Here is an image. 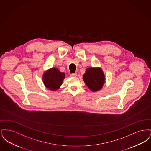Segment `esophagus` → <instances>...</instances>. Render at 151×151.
Instances as JSON below:
<instances>
[{
	"label": "esophagus",
	"mask_w": 151,
	"mask_h": 151,
	"mask_svg": "<svg viewBox=\"0 0 151 151\" xmlns=\"http://www.w3.org/2000/svg\"><path fill=\"white\" fill-rule=\"evenodd\" d=\"M76 75H77L76 73H71V74H70V76H71V77H76Z\"/></svg>",
	"instance_id": "esophagus-1"
}]
</instances>
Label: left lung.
Segmentation results:
<instances>
[{"label": "left lung", "mask_w": 151, "mask_h": 151, "mask_svg": "<svg viewBox=\"0 0 151 151\" xmlns=\"http://www.w3.org/2000/svg\"><path fill=\"white\" fill-rule=\"evenodd\" d=\"M83 79L86 86L92 92L100 90L105 81L104 73L99 67L87 68Z\"/></svg>", "instance_id": "left-lung-1"}]
</instances>
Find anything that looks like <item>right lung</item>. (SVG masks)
<instances>
[{"mask_svg":"<svg viewBox=\"0 0 151 151\" xmlns=\"http://www.w3.org/2000/svg\"><path fill=\"white\" fill-rule=\"evenodd\" d=\"M65 73L60 72L56 68H51L43 73V84L51 91H57L62 84Z\"/></svg>","mask_w":151,"mask_h":151,"instance_id":"obj_1","label":"right lung"}]
</instances>
